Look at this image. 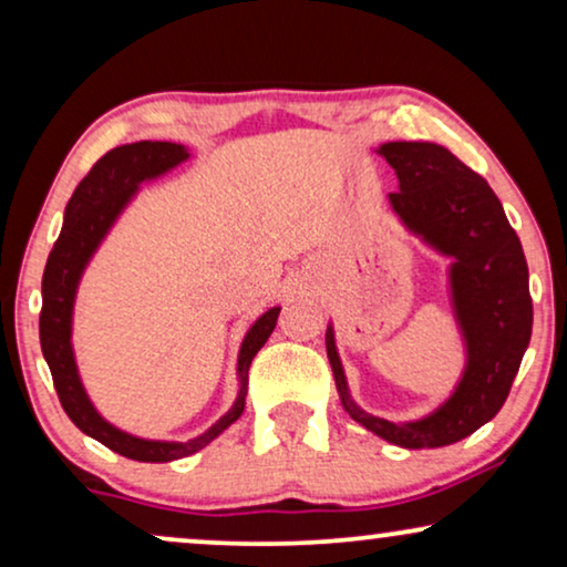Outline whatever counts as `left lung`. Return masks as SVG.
Returning <instances> with one entry per match:
<instances>
[{
	"label": "left lung",
	"mask_w": 567,
	"mask_h": 567,
	"mask_svg": "<svg viewBox=\"0 0 567 567\" xmlns=\"http://www.w3.org/2000/svg\"><path fill=\"white\" fill-rule=\"evenodd\" d=\"M379 154L398 173L390 204L405 227L452 258V299L467 340V369L452 398L415 423H392L348 394L336 338L324 346L343 408L355 423L402 449H436L467 439L498 415L532 338L529 268L518 235L485 177L433 142H390Z\"/></svg>",
	"instance_id": "left-lung-1"
}]
</instances>
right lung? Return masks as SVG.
<instances>
[{
	"instance_id": "add662e5",
	"label": "right lung",
	"mask_w": 567,
	"mask_h": 567,
	"mask_svg": "<svg viewBox=\"0 0 567 567\" xmlns=\"http://www.w3.org/2000/svg\"><path fill=\"white\" fill-rule=\"evenodd\" d=\"M188 159V150L173 142H136L115 146L103 154L76 190L69 198L64 212V227L53 245L43 270V309H41V348L43 359L49 363L53 386L61 400L64 413L72 423L87 436L97 439L100 444L113 449L115 454L128 456L136 462H173L183 456L196 454L208 441H214L224 429L243 415L247 394V371L255 353L266 346L270 332L276 328L281 307L268 309L258 322L247 330L239 348V394L227 415L214 423L198 439L175 444V441H146L131 433H123L97 415L92 402L84 394V386L76 374V363L72 353V307L80 276L92 252L97 250L100 239L107 235L115 216L123 212L134 196L138 183L152 181L175 165Z\"/></svg>"
}]
</instances>
